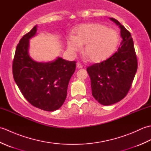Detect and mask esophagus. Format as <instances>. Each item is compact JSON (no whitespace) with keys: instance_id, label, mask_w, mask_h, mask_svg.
I'll return each mask as SVG.
<instances>
[{"instance_id":"1","label":"esophagus","mask_w":151,"mask_h":151,"mask_svg":"<svg viewBox=\"0 0 151 151\" xmlns=\"http://www.w3.org/2000/svg\"><path fill=\"white\" fill-rule=\"evenodd\" d=\"M76 67H77L78 69H82V67H83V66H82V65L81 63H77V64H76Z\"/></svg>"}]
</instances>
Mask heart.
Listing matches in <instances>:
<instances>
[{"label":"heart","instance_id":"b5f03b06","mask_svg":"<svg viewBox=\"0 0 151 151\" xmlns=\"http://www.w3.org/2000/svg\"><path fill=\"white\" fill-rule=\"evenodd\" d=\"M120 41L117 32L99 22L79 25L74 37L67 38V45L73 53L85 45L84 52L91 62H100L109 58L116 50Z\"/></svg>","mask_w":151,"mask_h":151}]
</instances>
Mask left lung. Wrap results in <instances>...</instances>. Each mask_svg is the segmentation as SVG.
Returning <instances> with one entry per match:
<instances>
[{
  "instance_id": "1",
  "label": "left lung",
  "mask_w": 151,
  "mask_h": 151,
  "mask_svg": "<svg viewBox=\"0 0 151 151\" xmlns=\"http://www.w3.org/2000/svg\"><path fill=\"white\" fill-rule=\"evenodd\" d=\"M110 19L121 30V47L106 60L87 68L91 79L92 95L104 106L116 103L127 95L137 69V57L130 33L116 19Z\"/></svg>"
}]
</instances>
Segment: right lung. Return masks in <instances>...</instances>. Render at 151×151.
Here are the masks:
<instances>
[{
  "mask_svg": "<svg viewBox=\"0 0 151 151\" xmlns=\"http://www.w3.org/2000/svg\"><path fill=\"white\" fill-rule=\"evenodd\" d=\"M37 28L36 25L19 41L13 62V75L22 95L32 105L54 111L65 101L76 62L60 57L49 62L34 61L29 55L30 39L36 35Z\"/></svg>",
  "mask_w": 151,
  "mask_h": 151,
  "instance_id": "right-lung-1",
  "label": "right lung"
}]
</instances>
